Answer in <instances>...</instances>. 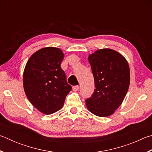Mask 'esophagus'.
<instances>
[{"label": "esophagus", "mask_w": 152, "mask_h": 152, "mask_svg": "<svg viewBox=\"0 0 152 152\" xmlns=\"http://www.w3.org/2000/svg\"><path fill=\"white\" fill-rule=\"evenodd\" d=\"M79 89V86H74L72 87V90L74 91H77Z\"/></svg>", "instance_id": "1"}]
</instances>
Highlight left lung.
<instances>
[{"instance_id": "8db88e82", "label": "left lung", "mask_w": 152, "mask_h": 152, "mask_svg": "<svg viewBox=\"0 0 152 152\" xmlns=\"http://www.w3.org/2000/svg\"><path fill=\"white\" fill-rule=\"evenodd\" d=\"M88 59L96 88L85 101L86 107L96 116H110L121 104L129 89V64L121 53L109 48L96 50Z\"/></svg>"}]
</instances>
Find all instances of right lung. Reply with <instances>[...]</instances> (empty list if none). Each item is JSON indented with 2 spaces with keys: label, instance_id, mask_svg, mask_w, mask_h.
I'll list each match as a JSON object with an SVG mask.
<instances>
[{
  "label": "right lung",
  "instance_id": "right-lung-1",
  "mask_svg": "<svg viewBox=\"0 0 152 152\" xmlns=\"http://www.w3.org/2000/svg\"><path fill=\"white\" fill-rule=\"evenodd\" d=\"M64 57L60 49L44 48L33 53L25 66V94L31 103L43 114L50 115L60 110L72 90L61 68Z\"/></svg>",
  "mask_w": 152,
  "mask_h": 152
}]
</instances>
